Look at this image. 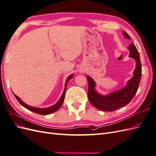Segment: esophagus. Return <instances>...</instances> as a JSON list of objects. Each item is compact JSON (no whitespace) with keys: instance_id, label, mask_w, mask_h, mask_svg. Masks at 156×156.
<instances>
[{"instance_id":"obj_1","label":"esophagus","mask_w":156,"mask_h":156,"mask_svg":"<svg viewBox=\"0 0 156 156\" xmlns=\"http://www.w3.org/2000/svg\"><path fill=\"white\" fill-rule=\"evenodd\" d=\"M81 72V73H83V72Z\"/></svg>"}]
</instances>
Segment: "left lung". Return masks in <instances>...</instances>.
<instances>
[{
	"mask_svg": "<svg viewBox=\"0 0 156 156\" xmlns=\"http://www.w3.org/2000/svg\"><path fill=\"white\" fill-rule=\"evenodd\" d=\"M123 35L126 38L130 40L131 37L123 31ZM129 57L133 58L136 62L133 75L126 85L119 90L112 92L107 95H102L96 90V83L93 79L87 75L88 82V98L91 104L98 109L104 111H111L124 107L131 101L137 91L142 75V68L139 53L133 44H131L128 48Z\"/></svg>",
	"mask_w": 156,
	"mask_h": 156,
	"instance_id": "left-lung-1",
	"label": "left lung"
}]
</instances>
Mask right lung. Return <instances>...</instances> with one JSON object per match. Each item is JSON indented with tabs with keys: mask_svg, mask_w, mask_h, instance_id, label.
Segmentation results:
<instances>
[{
	"mask_svg": "<svg viewBox=\"0 0 156 156\" xmlns=\"http://www.w3.org/2000/svg\"><path fill=\"white\" fill-rule=\"evenodd\" d=\"M73 77V75L72 74V75H70L67 78L66 81V83H65L64 90L62 96H61L60 98L59 99V100L57 102H56L55 105H52L51 107H49L38 108V107H35L30 106L29 105L26 104L25 102H23L20 98H19L18 96H17L16 95V94H13V95H14V96L16 97V98L17 99V101H19V103H20L22 106H23L24 107H25L26 108H27V109H29V110H30V111H31L32 112L37 113V114H40V115H49V114H51V113H53V112H56V111H58L59 108H60V107L62 106V105L63 104V102H64V97H65V94H66V90L67 83Z\"/></svg>",
	"mask_w": 156,
	"mask_h": 156,
	"instance_id": "right-lung-1",
	"label": "right lung"
}]
</instances>
